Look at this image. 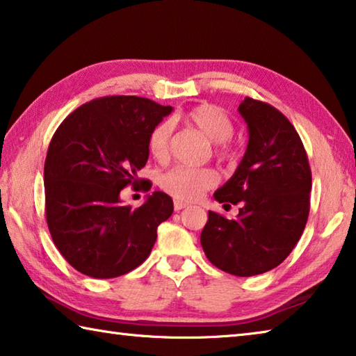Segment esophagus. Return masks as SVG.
<instances>
[{"mask_svg": "<svg viewBox=\"0 0 356 356\" xmlns=\"http://www.w3.org/2000/svg\"><path fill=\"white\" fill-rule=\"evenodd\" d=\"M186 206H188V204H186V202H182V201H174V210H176V212H180V210L185 209Z\"/></svg>", "mask_w": 356, "mask_h": 356, "instance_id": "1", "label": "esophagus"}]
</instances>
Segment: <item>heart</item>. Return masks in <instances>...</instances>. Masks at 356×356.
I'll return each instance as SVG.
<instances>
[{"label": "heart", "instance_id": "b5f03b06", "mask_svg": "<svg viewBox=\"0 0 356 356\" xmlns=\"http://www.w3.org/2000/svg\"><path fill=\"white\" fill-rule=\"evenodd\" d=\"M180 120L201 130L210 141L215 143V154L221 160H232L234 150L229 138L234 134V122L222 108L212 104H201L182 113ZM171 125L160 122L150 130L147 147L154 159L163 161L170 155ZM218 184V174L212 168H195L179 165L166 171L160 179V186L177 200H197L204 191Z\"/></svg>", "mask_w": 356, "mask_h": 356}]
</instances>
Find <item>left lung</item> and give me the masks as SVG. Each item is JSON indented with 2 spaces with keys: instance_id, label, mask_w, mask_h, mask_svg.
I'll return each instance as SVG.
<instances>
[{
  "instance_id": "1",
  "label": "left lung",
  "mask_w": 356,
  "mask_h": 356,
  "mask_svg": "<svg viewBox=\"0 0 356 356\" xmlns=\"http://www.w3.org/2000/svg\"><path fill=\"white\" fill-rule=\"evenodd\" d=\"M238 111L248 147L234 176L216 190L225 206L240 204L236 220L209 212L201 245L215 267L236 276L268 272L291 254L305 231L312 186L308 155L284 114L246 97Z\"/></svg>"
}]
</instances>
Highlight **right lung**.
Segmentation results:
<instances>
[{"label":"right lung","instance_id":"obj_1","mask_svg":"<svg viewBox=\"0 0 356 356\" xmlns=\"http://www.w3.org/2000/svg\"><path fill=\"white\" fill-rule=\"evenodd\" d=\"M171 111L136 95H108L72 111L53 135L44 168L47 225L80 273L116 278L152 251L172 200L154 191L131 209L120 204V190L144 182L138 171L149 159V134Z\"/></svg>","mask_w":356,"mask_h":356}]
</instances>
